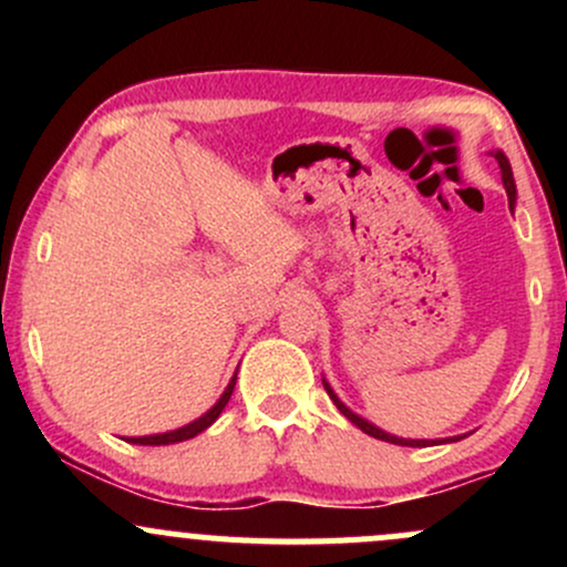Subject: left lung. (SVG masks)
I'll list each match as a JSON object with an SVG mask.
<instances>
[{"mask_svg":"<svg viewBox=\"0 0 567 567\" xmlns=\"http://www.w3.org/2000/svg\"><path fill=\"white\" fill-rule=\"evenodd\" d=\"M493 157H496L498 167H501V181H504L506 197H509V207H514V202H517V188H514V178H512V165H509V159L504 157V152H496V154H493ZM322 383H324V392H328V394H330V400L336 402V408L341 410V413L347 415V419H349L351 424H354L357 429H362V432L370 434V437L383 440V442H394V445H405V447H429V445H437V440H405V437H394V434L383 432V429H379L375 424H370V421H365V419H360V415H357V413H351V410H349L347 405H343L341 400H338L333 389H330V383H328V381H322ZM455 440H461V437H453V440H440V442H455Z\"/></svg>","mask_w":567,"mask_h":567,"instance_id":"obj_1","label":"left lung"}]
</instances>
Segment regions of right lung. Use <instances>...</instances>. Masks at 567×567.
<instances>
[{
    "instance_id": "add662e5",
    "label": "right lung",
    "mask_w": 567,
    "mask_h": 567,
    "mask_svg": "<svg viewBox=\"0 0 567 567\" xmlns=\"http://www.w3.org/2000/svg\"><path fill=\"white\" fill-rule=\"evenodd\" d=\"M234 383H237V375H234V379L229 381V386H226V392L220 394V400L216 402V405L207 410L205 415H199L197 421H192V424L173 429V432H165V434H148V437H127V442H133V445H173V442H184V440L197 437L199 432H205V429L218 419L220 410L226 408V402H229V396L234 392Z\"/></svg>"
}]
</instances>
